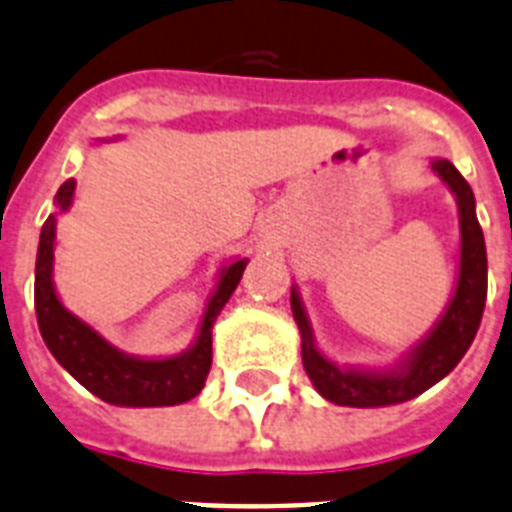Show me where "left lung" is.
<instances>
[{"instance_id":"left-lung-1","label":"left lung","mask_w":512,"mask_h":512,"mask_svg":"<svg viewBox=\"0 0 512 512\" xmlns=\"http://www.w3.org/2000/svg\"><path fill=\"white\" fill-rule=\"evenodd\" d=\"M429 168L442 178L458 205L460 252L450 302L434 326L410 344L394 365H339L315 342L313 323L297 284H292V315L302 339V365L323 400L344 407H389L413 400L439 384L463 360L479 331L486 302V247L476 218V197L458 168L434 157Z\"/></svg>"}]
</instances>
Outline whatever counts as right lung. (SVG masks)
<instances>
[{
  "label": "right lung",
  "mask_w": 512,
  "mask_h": 512,
  "mask_svg": "<svg viewBox=\"0 0 512 512\" xmlns=\"http://www.w3.org/2000/svg\"><path fill=\"white\" fill-rule=\"evenodd\" d=\"M76 197V178L60 186L54 197V213L41 226L39 252H36V284L33 302L39 331L54 360L86 386L94 397L118 407H168L194 400L213 365V326L220 310L242 281L247 257H231L220 265L218 281L205 302V313L199 321L191 344L178 355L144 357L128 355L107 342L97 328L70 313L62 305L54 286V242H57V220L65 215Z\"/></svg>",
  "instance_id": "right-lung-1"
}]
</instances>
